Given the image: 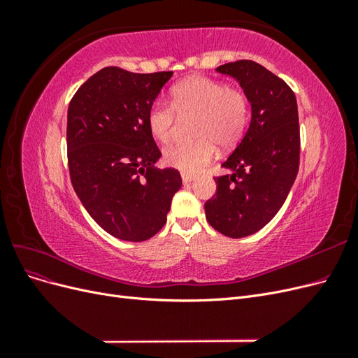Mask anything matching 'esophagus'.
<instances>
[{
    "label": "esophagus",
    "instance_id": "1",
    "mask_svg": "<svg viewBox=\"0 0 358 358\" xmlns=\"http://www.w3.org/2000/svg\"><path fill=\"white\" fill-rule=\"evenodd\" d=\"M194 179H196V176L188 175V173H182V182H183V183H189V182H192Z\"/></svg>",
    "mask_w": 358,
    "mask_h": 358
}]
</instances>
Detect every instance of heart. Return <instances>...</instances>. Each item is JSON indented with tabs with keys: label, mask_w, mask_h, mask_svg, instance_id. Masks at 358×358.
I'll return each instance as SVG.
<instances>
[{
	"label": "heart",
	"mask_w": 358,
	"mask_h": 358,
	"mask_svg": "<svg viewBox=\"0 0 358 358\" xmlns=\"http://www.w3.org/2000/svg\"><path fill=\"white\" fill-rule=\"evenodd\" d=\"M171 106L157 101L148 112L149 131L166 143L173 134L175 112L197 115L196 142L171 145L164 150V162L183 173H196L216 154V145L231 148L239 142L248 124L249 107L241 90L204 76H192L179 82L170 92Z\"/></svg>",
	"instance_id": "b5f03b06"
}]
</instances>
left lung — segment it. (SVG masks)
Here are the masks:
<instances>
[{
  "instance_id": "8db88e82",
  "label": "left lung",
  "mask_w": 358,
  "mask_h": 358,
  "mask_svg": "<svg viewBox=\"0 0 358 358\" xmlns=\"http://www.w3.org/2000/svg\"><path fill=\"white\" fill-rule=\"evenodd\" d=\"M216 71L231 76L251 104L242 142L222 162L230 175L215 178L216 192L206 201V220L216 231L241 239L262 230L282 208L296 180L300 131L296 95L254 61H236Z\"/></svg>"
}]
</instances>
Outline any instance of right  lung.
<instances>
[{"mask_svg": "<svg viewBox=\"0 0 358 358\" xmlns=\"http://www.w3.org/2000/svg\"><path fill=\"white\" fill-rule=\"evenodd\" d=\"M171 76L106 67L80 86L69 106L73 188L92 220L119 241L155 236L182 187L178 170L155 169L161 152L148 127V112Z\"/></svg>", "mask_w": 358, "mask_h": 358, "instance_id": "add662e5", "label": "right lung"}]
</instances>
